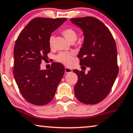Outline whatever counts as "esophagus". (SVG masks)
I'll use <instances>...</instances> for the list:
<instances>
[{
    "label": "esophagus",
    "instance_id": "34e87169",
    "mask_svg": "<svg viewBox=\"0 0 133 133\" xmlns=\"http://www.w3.org/2000/svg\"><path fill=\"white\" fill-rule=\"evenodd\" d=\"M65 73H70L72 72V70L70 69L69 68H67V67H65Z\"/></svg>",
    "mask_w": 133,
    "mask_h": 133
}]
</instances>
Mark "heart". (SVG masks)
<instances>
[{"mask_svg": "<svg viewBox=\"0 0 133 133\" xmlns=\"http://www.w3.org/2000/svg\"><path fill=\"white\" fill-rule=\"evenodd\" d=\"M62 34L70 42H75L78 38V33L74 29L71 28H67L63 29ZM49 42L50 47H52L54 42V37L52 36L49 37ZM74 55V52H62L57 54L55 59L59 63L69 66L73 62V56Z\"/></svg>", "mask_w": 133, "mask_h": 133, "instance_id": "1", "label": "heart"}]
</instances>
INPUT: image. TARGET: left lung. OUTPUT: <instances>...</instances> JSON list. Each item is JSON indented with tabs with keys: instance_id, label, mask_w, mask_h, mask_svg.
Instances as JSON below:
<instances>
[{
	"instance_id": "1",
	"label": "left lung",
	"mask_w": 133,
	"mask_h": 133,
	"mask_svg": "<svg viewBox=\"0 0 133 133\" xmlns=\"http://www.w3.org/2000/svg\"><path fill=\"white\" fill-rule=\"evenodd\" d=\"M70 20L83 29L84 40L78 55L80 65L91 70L88 74L74 70L78 81L74 87L78 101L86 104L99 103L107 96L118 74L117 45L105 24L92 16Z\"/></svg>"
}]
</instances>
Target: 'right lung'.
Segmentation results:
<instances>
[{
  "mask_svg": "<svg viewBox=\"0 0 133 133\" xmlns=\"http://www.w3.org/2000/svg\"><path fill=\"white\" fill-rule=\"evenodd\" d=\"M66 18L38 17L32 19L19 34L15 44L14 74L21 95L36 105L53 99L65 73L61 63H52L49 70H41L42 60L50 52L49 37Z\"/></svg>",
  "mask_w": 133,
  "mask_h": 133,
  "instance_id": "obj_1",
  "label": "right lung"
}]
</instances>
